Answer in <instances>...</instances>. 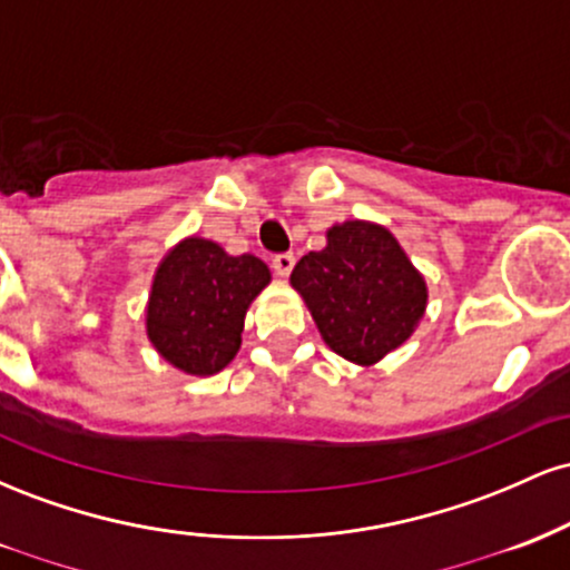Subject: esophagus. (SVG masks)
<instances>
[{
	"mask_svg": "<svg viewBox=\"0 0 570 570\" xmlns=\"http://www.w3.org/2000/svg\"><path fill=\"white\" fill-rule=\"evenodd\" d=\"M292 267H294V254H276V257H273V271L278 273L281 278H286L292 273Z\"/></svg>",
	"mask_w": 570,
	"mask_h": 570,
	"instance_id": "34e87169",
	"label": "esophagus"
}]
</instances>
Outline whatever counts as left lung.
Listing matches in <instances>:
<instances>
[{"label":"left lung","mask_w":570,"mask_h":570,"mask_svg":"<svg viewBox=\"0 0 570 570\" xmlns=\"http://www.w3.org/2000/svg\"><path fill=\"white\" fill-rule=\"evenodd\" d=\"M289 284L324 343L358 367H375L407 343L429 305L426 278L396 235L367 219L332 225L326 246L294 265Z\"/></svg>","instance_id":"1"}]
</instances>
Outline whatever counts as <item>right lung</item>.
<instances>
[{
  "instance_id": "add662e5",
  "label": "right lung",
  "mask_w": 570,
  "mask_h": 570,
  "mask_svg": "<svg viewBox=\"0 0 570 570\" xmlns=\"http://www.w3.org/2000/svg\"><path fill=\"white\" fill-rule=\"evenodd\" d=\"M254 254H227L217 240L187 235L155 267L144 307L153 348L185 375H217L240 348L246 313L271 284Z\"/></svg>"
}]
</instances>
